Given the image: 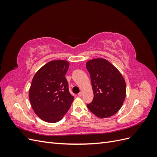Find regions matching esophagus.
I'll return each instance as SVG.
<instances>
[{
	"instance_id": "34e87169",
	"label": "esophagus",
	"mask_w": 157,
	"mask_h": 157,
	"mask_svg": "<svg viewBox=\"0 0 157 157\" xmlns=\"http://www.w3.org/2000/svg\"><path fill=\"white\" fill-rule=\"evenodd\" d=\"M83 95V92H80L78 94V96H79V97H81Z\"/></svg>"
}]
</instances>
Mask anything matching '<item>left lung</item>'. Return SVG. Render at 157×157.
Here are the masks:
<instances>
[{"label":"left lung","mask_w":157,"mask_h":157,"mask_svg":"<svg viewBox=\"0 0 157 157\" xmlns=\"http://www.w3.org/2000/svg\"><path fill=\"white\" fill-rule=\"evenodd\" d=\"M90 75L93 101L87 107L99 118H108L116 114L121 108L126 95L124 77L115 66L103 58H96L86 62Z\"/></svg>","instance_id":"left-lung-1"}]
</instances>
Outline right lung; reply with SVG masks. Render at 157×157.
I'll list each match as a JSON object with an SVG mask.
<instances>
[{
  "instance_id": "obj_1",
  "label": "right lung",
  "mask_w": 157,
  "mask_h": 157,
  "mask_svg": "<svg viewBox=\"0 0 157 157\" xmlns=\"http://www.w3.org/2000/svg\"><path fill=\"white\" fill-rule=\"evenodd\" d=\"M69 63L54 60L39 69L33 78L29 91L31 107L40 119L55 123L62 119L74 97L69 91L65 75Z\"/></svg>"
}]
</instances>
